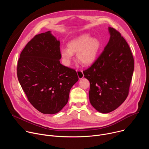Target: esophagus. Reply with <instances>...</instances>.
<instances>
[{"label": "esophagus", "instance_id": "34e87169", "mask_svg": "<svg viewBox=\"0 0 149 149\" xmlns=\"http://www.w3.org/2000/svg\"><path fill=\"white\" fill-rule=\"evenodd\" d=\"M77 75H78V77L79 79H81L84 77V74L82 72V70H77Z\"/></svg>", "mask_w": 149, "mask_h": 149}]
</instances>
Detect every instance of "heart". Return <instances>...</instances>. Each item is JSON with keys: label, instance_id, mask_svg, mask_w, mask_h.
Here are the masks:
<instances>
[{"label": "heart", "instance_id": "b5f03b06", "mask_svg": "<svg viewBox=\"0 0 149 149\" xmlns=\"http://www.w3.org/2000/svg\"><path fill=\"white\" fill-rule=\"evenodd\" d=\"M101 48L100 40L85 33L71 40L68 44V48H62L61 55L67 66L70 65L73 54L77 53V59L84 65H90L97 58Z\"/></svg>", "mask_w": 149, "mask_h": 149}]
</instances>
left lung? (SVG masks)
<instances>
[{
  "label": "left lung",
  "instance_id": "obj_1",
  "mask_svg": "<svg viewBox=\"0 0 149 149\" xmlns=\"http://www.w3.org/2000/svg\"><path fill=\"white\" fill-rule=\"evenodd\" d=\"M109 29L110 38L107 45L93 65L83 71L90 82V103L101 113L114 111L125 100L134 67L126 40L114 28Z\"/></svg>",
  "mask_w": 149,
  "mask_h": 149
}]
</instances>
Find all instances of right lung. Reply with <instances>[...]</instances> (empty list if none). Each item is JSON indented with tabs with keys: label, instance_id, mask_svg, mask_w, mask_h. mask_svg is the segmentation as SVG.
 <instances>
[{
	"label": "right lung",
	"instance_id": "1",
	"mask_svg": "<svg viewBox=\"0 0 149 149\" xmlns=\"http://www.w3.org/2000/svg\"><path fill=\"white\" fill-rule=\"evenodd\" d=\"M61 58L60 42L48 31L28 42L17 62L20 86L30 103L43 114L60 111L78 80L75 70L62 65Z\"/></svg>",
	"mask_w": 149,
	"mask_h": 149
}]
</instances>
